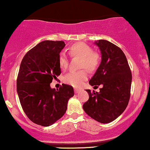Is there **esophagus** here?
I'll return each mask as SVG.
<instances>
[{
    "instance_id": "obj_1",
    "label": "esophagus",
    "mask_w": 150,
    "mask_h": 150,
    "mask_svg": "<svg viewBox=\"0 0 150 150\" xmlns=\"http://www.w3.org/2000/svg\"><path fill=\"white\" fill-rule=\"evenodd\" d=\"M74 91H75V93H79V92L80 91V90H79V89H77V88H75V90H74Z\"/></svg>"
}]
</instances>
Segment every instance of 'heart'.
<instances>
[{"label":"heart","mask_w":150,"mask_h":150,"mask_svg":"<svg viewBox=\"0 0 150 150\" xmlns=\"http://www.w3.org/2000/svg\"><path fill=\"white\" fill-rule=\"evenodd\" d=\"M69 52L71 56H78L82 58L81 68H86L89 71L96 70L100 63V56L94 52L90 46L83 42H77L70 46ZM68 57L65 52L59 54L58 63L62 70H65L68 67ZM88 74L85 70L79 71H71L67 74L63 78L64 83L72 87L78 88L83 85L88 79Z\"/></svg>","instance_id":"heart-1"}]
</instances>
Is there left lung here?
<instances>
[{
	"instance_id": "left-lung-1",
	"label": "left lung",
	"mask_w": 150,
	"mask_h": 150,
	"mask_svg": "<svg viewBox=\"0 0 150 150\" xmlns=\"http://www.w3.org/2000/svg\"><path fill=\"white\" fill-rule=\"evenodd\" d=\"M101 52L102 60L89 83L92 86L103 85L100 93L89 94L84 103V111L100 123H109L126 109L130 98L132 73L123 51L108 40L95 42Z\"/></svg>"
}]
</instances>
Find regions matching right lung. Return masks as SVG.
<instances>
[{
    "instance_id": "add662e5",
    "label": "right lung",
    "mask_w": 150,
    "mask_h": 150,
    "mask_svg": "<svg viewBox=\"0 0 150 150\" xmlns=\"http://www.w3.org/2000/svg\"><path fill=\"white\" fill-rule=\"evenodd\" d=\"M64 41L44 40L25 55L17 78V93L24 112L33 122L48 127L62 117L73 88L62 84L59 90L50 88L60 75L59 54Z\"/></svg>"
}]
</instances>
